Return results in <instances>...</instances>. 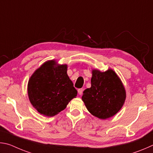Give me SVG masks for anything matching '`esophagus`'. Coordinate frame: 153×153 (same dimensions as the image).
I'll return each instance as SVG.
<instances>
[{"mask_svg": "<svg viewBox=\"0 0 153 153\" xmlns=\"http://www.w3.org/2000/svg\"><path fill=\"white\" fill-rule=\"evenodd\" d=\"M82 92H83V89H78V93H79L80 95L82 94Z\"/></svg>", "mask_w": 153, "mask_h": 153, "instance_id": "esophagus-1", "label": "esophagus"}]
</instances>
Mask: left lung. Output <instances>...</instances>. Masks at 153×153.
Masks as SVG:
<instances>
[{
  "label": "left lung",
  "instance_id": "obj_1",
  "mask_svg": "<svg viewBox=\"0 0 153 153\" xmlns=\"http://www.w3.org/2000/svg\"><path fill=\"white\" fill-rule=\"evenodd\" d=\"M91 87L85 89L82 96L93 116L105 120L116 115L125 102L126 90L121 80L112 69L105 72L93 70Z\"/></svg>",
  "mask_w": 153,
  "mask_h": 153
}]
</instances>
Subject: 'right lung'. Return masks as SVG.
<instances>
[{
    "label": "right lung",
    "instance_id": "right-lung-1",
    "mask_svg": "<svg viewBox=\"0 0 153 153\" xmlns=\"http://www.w3.org/2000/svg\"><path fill=\"white\" fill-rule=\"evenodd\" d=\"M29 101L44 116L52 117L64 110L77 91L67 74L66 64L45 62L31 75L27 85Z\"/></svg>",
    "mask_w": 153,
    "mask_h": 153
}]
</instances>
